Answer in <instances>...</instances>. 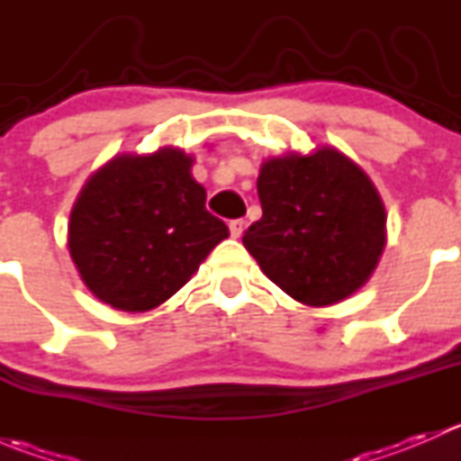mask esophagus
Listing matches in <instances>:
<instances>
[{"mask_svg":"<svg viewBox=\"0 0 461 461\" xmlns=\"http://www.w3.org/2000/svg\"><path fill=\"white\" fill-rule=\"evenodd\" d=\"M243 230H245L243 218H234V221H230V234L234 236V239H240Z\"/></svg>","mask_w":461,"mask_h":461,"instance_id":"34e87169","label":"esophagus"}]
</instances>
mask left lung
<instances>
[{"label": "left lung", "mask_w": 461, "mask_h": 461, "mask_svg": "<svg viewBox=\"0 0 461 461\" xmlns=\"http://www.w3.org/2000/svg\"><path fill=\"white\" fill-rule=\"evenodd\" d=\"M260 221L243 245L285 294L332 305L370 278L385 245V212L368 176L337 149L260 167Z\"/></svg>", "instance_id": "8db88e82"}]
</instances>
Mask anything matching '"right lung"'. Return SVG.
<instances>
[{"label":"right lung","instance_id":"1","mask_svg":"<svg viewBox=\"0 0 461 461\" xmlns=\"http://www.w3.org/2000/svg\"><path fill=\"white\" fill-rule=\"evenodd\" d=\"M192 158L165 147L118 156L88 178L68 225V249L88 290L111 308L147 312L192 278L230 236L204 209Z\"/></svg>","mask_w":461,"mask_h":461}]
</instances>
